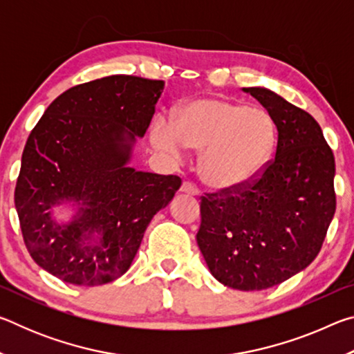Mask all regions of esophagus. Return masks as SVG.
Wrapping results in <instances>:
<instances>
[{"instance_id": "obj_1", "label": "esophagus", "mask_w": 354, "mask_h": 354, "mask_svg": "<svg viewBox=\"0 0 354 354\" xmlns=\"http://www.w3.org/2000/svg\"><path fill=\"white\" fill-rule=\"evenodd\" d=\"M181 192L183 194H185V195H190V196H198V189L195 187L194 184H190V183H183V185H181Z\"/></svg>"}]
</instances>
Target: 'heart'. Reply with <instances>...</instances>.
Returning <instances> with one entry per match:
<instances>
[{
	"instance_id": "1",
	"label": "heart",
	"mask_w": 354,
	"mask_h": 354,
	"mask_svg": "<svg viewBox=\"0 0 354 354\" xmlns=\"http://www.w3.org/2000/svg\"><path fill=\"white\" fill-rule=\"evenodd\" d=\"M151 142L169 154H179L183 147L203 151L201 181L215 192H234L266 170L277 145V127L259 107L203 97L179 106L173 127L162 120L156 122Z\"/></svg>"
}]
</instances>
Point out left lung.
<instances>
[{
    "label": "left lung",
    "instance_id": "obj_1",
    "mask_svg": "<svg viewBox=\"0 0 354 354\" xmlns=\"http://www.w3.org/2000/svg\"><path fill=\"white\" fill-rule=\"evenodd\" d=\"M242 91L274 122L277 153L250 187L203 196L196 243L218 283L251 292L284 283L319 254L335 212V165L313 115L266 87Z\"/></svg>",
    "mask_w": 354,
    "mask_h": 354
}]
</instances>
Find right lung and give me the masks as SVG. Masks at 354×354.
I'll list each match as a JSON object with an SVG mask.
<instances>
[{"instance_id":"1","label":"right lung","mask_w":354,"mask_h":354,"mask_svg":"<svg viewBox=\"0 0 354 354\" xmlns=\"http://www.w3.org/2000/svg\"><path fill=\"white\" fill-rule=\"evenodd\" d=\"M164 86L127 75L75 86L29 134L17 214L29 254L64 283L100 286L127 273L149 221L181 187L178 176L129 165ZM61 207L72 211L67 221L55 217Z\"/></svg>"}]
</instances>
